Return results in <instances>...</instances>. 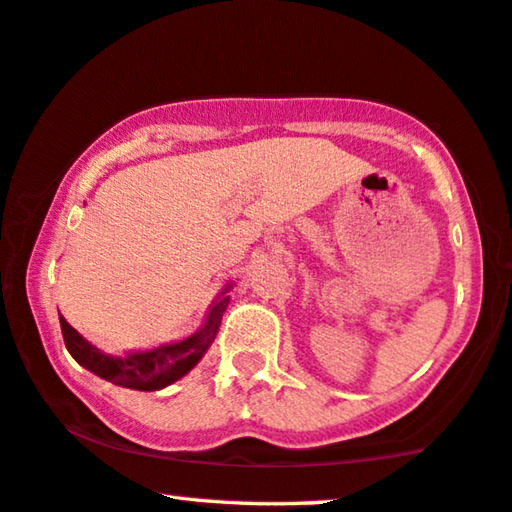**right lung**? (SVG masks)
I'll list each match as a JSON object with an SVG mask.
<instances>
[{"label": "right lung", "instance_id": "add662e5", "mask_svg": "<svg viewBox=\"0 0 512 512\" xmlns=\"http://www.w3.org/2000/svg\"><path fill=\"white\" fill-rule=\"evenodd\" d=\"M225 291L218 296L212 310H209L205 328L198 330L196 335H191L189 339H184V342L168 344L145 353H129L127 358H111V355H104L100 348L88 344L86 339L59 314L63 342H66V348L72 358H75L81 367L93 371L95 376L109 380V383H116L120 387L141 389V392H157V389L175 383V380H180L184 373H189L200 362L207 348L212 346L216 332L221 328L225 307L230 303V296H227Z\"/></svg>", "mask_w": 512, "mask_h": 512}]
</instances>
